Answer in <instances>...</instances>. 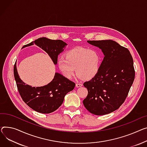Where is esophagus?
<instances>
[{
    "label": "esophagus",
    "mask_w": 147,
    "mask_h": 147,
    "mask_svg": "<svg viewBox=\"0 0 147 147\" xmlns=\"http://www.w3.org/2000/svg\"><path fill=\"white\" fill-rule=\"evenodd\" d=\"M83 86V84H82V83H76V86L77 87H82Z\"/></svg>",
    "instance_id": "esophagus-1"
}]
</instances>
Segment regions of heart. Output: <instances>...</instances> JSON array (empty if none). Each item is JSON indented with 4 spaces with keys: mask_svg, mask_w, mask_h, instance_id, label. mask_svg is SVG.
Masks as SVG:
<instances>
[{
    "mask_svg": "<svg viewBox=\"0 0 147 147\" xmlns=\"http://www.w3.org/2000/svg\"><path fill=\"white\" fill-rule=\"evenodd\" d=\"M65 57L58 58L57 65L60 72L68 79H71L76 70L79 78L90 80L99 73L102 58L94 48L76 47L65 53Z\"/></svg>",
    "mask_w": 147,
    "mask_h": 147,
    "instance_id": "1",
    "label": "heart"
}]
</instances>
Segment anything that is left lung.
I'll return each mask as SVG.
<instances>
[{"label":"left lung","mask_w":147,"mask_h":147,"mask_svg":"<svg viewBox=\"0 0 147 147\" xmlns=\"http://www.w3.org/2000/svg\"><path fill=\"white\" fill-rule=\"evenodd\" d=\"M105 55L99 73L83 85L88 94L83 102L96 115L110 113L125 102L135 79L132 57L128 48L112 40L87 41Z\"/></svg>","instance_id":"8db88e82"}]
</instances>
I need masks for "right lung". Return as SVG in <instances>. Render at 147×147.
<instances>
[{
    "instance_id": "1",
    "label": "right lung",
    "mask_w": 147,
    "mask_h": 147,
    "mask_svg": "<svg viewBox=\"0 0 147 147\" xmlns=\"http://www.w3.org/2000/svg\"><path fill=\"white\" fill-rule=\"evenodd\" d=\"M34 43L50 55L54 64L57 63L58 54L67 45L62 40H53L43 37L24 45L23 48ZM13 73L18 92L23 101L31 109L41 113H50L56 111L62 105L65 94L75 87L73 82L58 73H55L52 82L46 86L35 87L25 84L19 77L16 63Z\"/></svg>"
}]
</instances>
